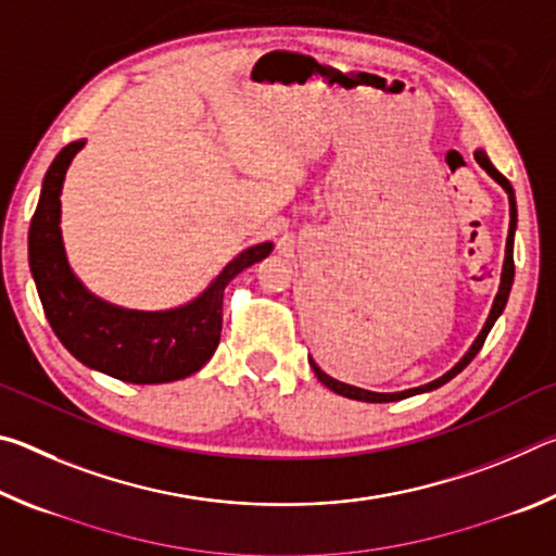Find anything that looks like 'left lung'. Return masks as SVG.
Segmentation results:
<instances>
[{"label":"left lung","instance_id":"1","mask_svg":"<svg viewBox=\"0 0 556 556\" xmlns=\"http://www.w3.org/2000/svg\"><path fill=\"white\" fill-rule=\"evenodd\" d=\"M473 156H476V162L485 168L488 176L495 178V181L505 188L507 201H510V230H507V242H505V262H503V271H501V287H497V294H495V299H493V308H491V314H488V318H485L483 331L478 333L473 345L468 348L466 355L460 357V361H458L448 372H444V375H441V378L431 380V382H427V384H419V388L402 390V392H370V390H363V388H353V384H345V382H341V380L331 378V375H326V372L314 363V357H308V365H312V368H314L316 378L321 380L328 390H333L336 394H343V397H348V400H361V402H397V400H404V397H414V394L431 392V390L441 388V384H446L451 378H456V375H458L460 370H464L466 365L478 355V351H481V348H483L485 338H488V333H491V328H493V324L497 321V316L503 314V308H505V304H507V296H510V289H513V279H515L513 242H515V228H517V208H515V191H513L510 181H507V178L491 164V159H488V154L483 152V149H476Z\"/></svg>","mask_w":556,"mask_h":556}]
</instances>
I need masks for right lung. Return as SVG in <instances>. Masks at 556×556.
Here are the masks:
<instances>
[{"instance_id":"1","label":"right lung","mask_w":556,"mask_h":556,"mask_svg":"<svg viewBox=\"0 0 556 556\" xmlns=\"http://www.w3.org/2000/svg\"><path fill=\"white\" fill-rule=\"evenodd\" d=\"M86 139L63 147L43 176L41 199L29 228V267L46 318L88 368L131 384L184 380L211 361L220 343L223 291L242 269L265 260L275 244L260 242L230 260L203 294L166 312H137L100 299L83 287L65 257L61 191L73 156Z\"/></svg>"}]
</instances>
